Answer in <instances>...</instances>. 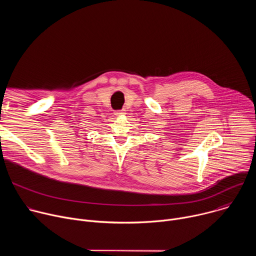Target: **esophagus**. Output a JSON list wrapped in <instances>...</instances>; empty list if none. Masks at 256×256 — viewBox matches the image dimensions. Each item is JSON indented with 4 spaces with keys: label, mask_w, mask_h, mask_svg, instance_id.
I'll list each match as a JSON object with an SVG mask.
<instances>
[{
    "label": "esophagus",
    "mask_w": 256,
    "mask_h": 256,
    "mask_svg": "<svg viewBox=\"0 0 256 256\" xmlns=\"http://www.w3.org/2000/svg\"><path fill=\"white\" fill-rule=\"evenodd\" d=\"M126 112H124V109H120V110H116V116H120V114H124Z\"/></svg>",
    "instance_id": "esophagus-1"
}]
</instances>
